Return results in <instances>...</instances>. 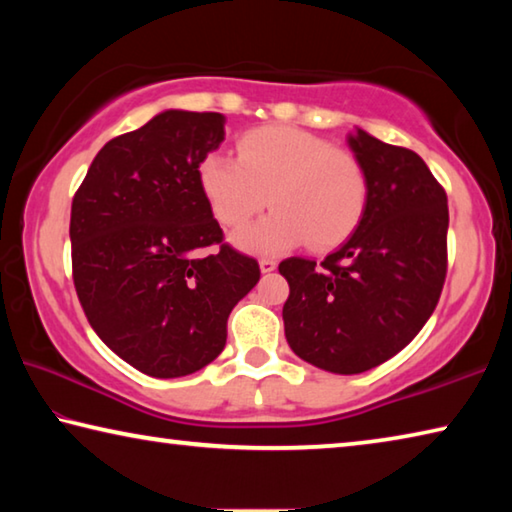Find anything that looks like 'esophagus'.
I'll list each match as a JSON object with an SVG mask.
<instances>
[{"label": "esophagus", "instance_id": "1", "mask_svg": "<svg viewBox=\"0 0 512 512\" xmlns=\"http://www.w3.org/2000/svg\"><path fill=\"white\" fill-rule=\"evenodd\" d=\"M275 268H277L275 259H266V257L259 259V271H262V273H273Z\"/></svg>", "mask_w": 512, "mask_h": 512}]
</instances>
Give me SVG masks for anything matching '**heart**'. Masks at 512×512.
<instances>
[{"label":"heart","mask_w":512,"mask_h":512,"mask_svg":"<svg viewBox=\"0 0 512 512\" xmlns=\"http://www.w3.org/2000/svg\"><path fill=\"white\" fill-rule=\"evenodd\" d=\"M237 153H207L198 183L225 225H241L266 203L275 205L232 237L246 253L280 255L305 241L332 248L352 235L366 212L361 162L316 135L289 126L255 128L241 137Z\"/></svg>","instance_id":"obj_1"}]
</instances>
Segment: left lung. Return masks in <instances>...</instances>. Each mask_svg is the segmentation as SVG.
Returning a JSON list of instances; mask_svg holds the SVG:
<instances>
[{"label": "left lung", "mask_w": 512, "mask_h": 512, "mask_svg": "<svg viewBox=\"0 0 512 512\" xmlns=\"http://www.w3.org/2000/svg\"><path fill=\"white\" fill-rule=\"evenodd\" d=\"M368 178L361 221L320 266L289 257L284 336L311 366L359 375L395 357L438 305L447 273V196L418 153L354 128Z\"/></svg>", "instance_id": "1"}]
</instances>
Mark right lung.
Segmentation results:
<instances>
[{
	"label": "right lung",
	"instance_id": "add662e5",
	"mask_svg": "<svg viewBox=\"0 0 512 512\" xmlns=\"http://www.w3.org/2000/svg\"><path fill=\"white\" fill-rule=\"evenodd\" d=\"M221 112L162 110L110 140L72 201L74 287L94 332L144 375L205 368L225 348L255 259L221 246L198 164L225 140Z\"/></svg>",
	"mask_w": 512,
	"mask_h": 512
}]
</instances>
